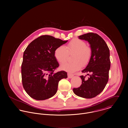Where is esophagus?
Here are the masks:
<instances>
[{
  "instance_id": "obj_1",
  "label": "esophagus",
  "mask_w": 128,
  "mask_h": 128,
  "mask_svg": "<svg viewBox=\"0 0 128 128\" xmlns=\"http://www.w3.org/2000/svg\"><path fill=\"white\" fill-rule=\"evenodd\" d=\"M68 78H72L73 77V75L72 74L68 73Z\"/></svg>"
}]
</instances>
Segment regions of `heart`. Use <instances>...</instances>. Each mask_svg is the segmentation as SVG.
<instances>
[{
	"label": "heart",
	"instance_id": "heart-1",
	"mask_svg": "<svg viewBox=\"0 0 128 128\" xmlns=\"http://www.w3.org/2000/svg\"><path fill=\"white\" fill-rule=\"evenodd\" d=\"M72 54V60L73 62L66 63L61 66L62 70L70 72H76L81 66L84 68L89 64L92 56V50L84 41L74 39L67 44L66 47L61 45L56 48L54 56L56 60L62 64L67 60L68 55Z\"/></svg>",
	"mask_w": 128,
	"mask_h": 128
}]
</instances>
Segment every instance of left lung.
Here are the masks:
<instances>
[{
    "label": "left lung",
    "mask_w": 128,
    "mask_h": 128,
    "mask_svg": "<svg viewBox=\"0 0 128 128\" xmlns=\"http://www.w3.org/2000/svg\"><path fill=\"white\" fill-rule=\"evenodd\" d=\"M78 37L89 42L92 56L87 67L82 71V73H88L89 77L80 76L82 84L77 88H73V92L79 96L91 98L104 90L108 81L110 49L105 41L96 34L89 32Z\"/></svg>",
    "instance_id": "1"
}]
</instances>
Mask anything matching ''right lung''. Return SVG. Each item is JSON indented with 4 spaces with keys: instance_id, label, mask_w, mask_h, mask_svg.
<instances>
[{
    "instance_id": "obj_1",
    "label": "right lung",
    "mask_w": 128,
    "mask_h": 128,
    "mask_svg": "<svg viewBox=\"0 0 128 128\" xmlns=\"http://www.w3.org/2000/svg\"><path fill=\"white\" fill-rule=\"evenodd\" d=\"M50 36L38 37L24 52L21 66L22 80L26 93L36 100L52 97L57 92L58 82L68 77L63 70L55 72L59 66L54 52L67 42Z\"/></svg>"
}]
</instances>
